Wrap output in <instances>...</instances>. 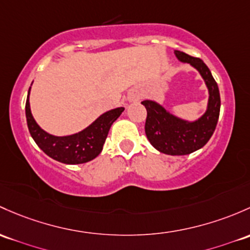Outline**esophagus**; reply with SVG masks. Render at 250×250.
<instances>
[{"label": "esophagus", "instance_id": "34e87169", "mask_svg": "<svg viewBox=\"0 0 250 250\" xmlns=\"http://www.w3.org/2000/svg\"><path fill=\"white\" fill-rule=\"evenodd\" d=\"M128 98H129V101H134V99L136 98V96L135 94H129V97H128Z\"/></svg>", "mask_w": 250, "mask_h": 250}]
</instances>
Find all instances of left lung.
Listing matches in <instances>:
<instances>
[{
	"mask_svg": "<svg viewBox=\"0 0 250 250\" xmlns=\"http://www.w3.org/2000/svg\"><path fill=\"white\" fill-rule=\"evenodd\" d=\"M175 55L181 62L193 65L205 80L209 94L206 112L189 122L170 114L157 102L144 101L141 104L147 110L145 133L151 145L162 153L186 156L204 147L214 133L219 118L220 96L211 70L202 60L178 50H175Z\"/></svg>",
	"mask_w": 250,
	"mask_h": 250,
	"instance_id": "obj_1",
	"label": "left lung"
}]
</instances>
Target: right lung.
Returning <instances> with one entry per match:
<instances>
[{"label": "right lung", "instance_id": "add662e5", "mask_svg": "<svg viewBox=\"0 0 250 250\" xmlns=\"http://www.w3.org/2000/svg\"><path fill=\"white\" fill-rule=\"evenodd\" d=\"M30 90L26 99L25 111L31 136L39 148L50 158L64 164H83L96 158L103 149L110 127L125 110V107L109 110L81 132L67 136H55L42 129L33 118L28 99Z\"/></svg>", "mask_w": 250, "mask_h": 250}]
</instances>
